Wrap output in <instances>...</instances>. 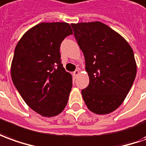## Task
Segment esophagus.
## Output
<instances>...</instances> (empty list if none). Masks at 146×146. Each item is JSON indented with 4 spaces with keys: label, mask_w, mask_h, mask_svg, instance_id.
I'll use <instances>...</instances> for the list:
<instances>
[{
    "label": "esophagus",
    "mask_w": 146,
    "mask_h": 146,
    "mask_svg": "<svg viewBox=\"0 0 146 146\" xmlns=\"http://www.w3.org/2000/svg\"><path fill=\"white\" fill-rule=\"evenodd\" d=\"M79 73H80V71H79V69H77V70H75V71L73 72V75H74L75 77H77V76L79 75Z\"/></svg>",
    "instance_id": "obj_1"
}]
</instances>
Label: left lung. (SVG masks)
<instances>
[{"mask_svg": "<svg viewBox=\"0 0 146 146\" xmlns=\"http://www.w3.org/2000/svg\"><path fill=\"white\" fill-rule=\"evenodd\" d=\"M71 25L90 80L82 90L85 104L96 114L111 113L124 102L136 77L132 48L119 33L100 21Z\"/></svg>", "mask_w": 146, "mask_h": 146, "instance_id": "1", "label": "left lung"}]
</instances>
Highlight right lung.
Listing matches in <instances>:
<instances>
[{
	"instance_id": "right-lung-1",
	"label": "right lung",
	"mask_w": 146,
	"mask_h": 146,
	"mask_svg": "<svg viewBox=\"0 0 146 146\" xmlns=\"http://www.w3.org/2000/svg\"><path fill=\"white\" fill-rule=\"evenodd\" d=\"M66 22H42L23 35L16 46L11 76L26 104L44 117L63 111L72 86V75L65 71L60 48L72 35Z\"/></svg>"
}]
</instances>
